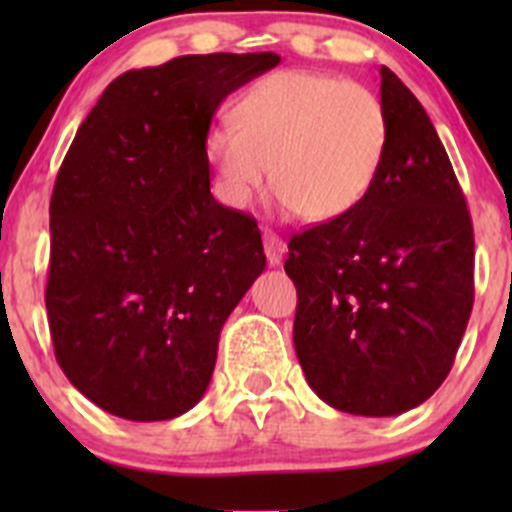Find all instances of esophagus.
<instances>
[{"label": "esophagus", "instance_id": "34e87169", "mask_svg": "<svg viewBox=\"0 0 512 512\" xmlns=\"http://www.w3.org/2000/svg\"><path fill=\"white\" fill-rule=\"evenodd\" d=\"M262 242H265V255H267V262H270L272 267L280 265L282 257H285V252H287L285 240H282L280 235H275V232L265 230V232H262Z\"/></svg>", "mask_w": 512, "mask_h": 512}]
</instances>
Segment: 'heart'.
Returning <instances> with one entry per match:
<instances>
[{"label": "heart", "instance_id": "1", "mask_svg": "<svg viewBox=\"0 0 512 512\" xmlns=\"http://www.w3.org/2000/svg\"><path fill=\"white\" fill-rule=\"evenodd\" d=\"M232 121L205 141L225 203L250 205L272 170L282 208L317 223L342 218L366 198L389 141L379 98L317 71L265 76L240 96Z\"/></svg>", "mask_w": 512, "mask_h": 512}]
</instances>
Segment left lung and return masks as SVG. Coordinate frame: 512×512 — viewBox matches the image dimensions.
Returning <instances> with one entry per match:
<instances>
[{
    "label": "left lung",
    "instance_id": "1",
    "mask_svg": "<svg viewBox=\"0 0 512 512\" xmlns=\"http://www.w3.org/2000/svg\"><path fill=\"white\" fill-rule=\"evenodd\" d=\"M389 141L366 198L289 240L294 352L332 409L399 416L451 371L473 309V225L418 98L381 66Z\"/></svg>",
    "mask_w": 512,
    "mask_h": 512
}]
</instances>
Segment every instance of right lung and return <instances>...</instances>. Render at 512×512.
<instances>
[{
  "label": "right lung",
  "instance_id": "1",
  "mask_svg": "<svg viewBox=\"0 0 512 512\" xmlns=\"http://www.w3.org/2000/svg\"><path fill=\"white\" fill-rule=\"evenodd\" d=\"M280 56L193 54L108 84L51 195L46 282L66 379L126 421L203 399L225 319L265 270L255 218L210 193L220 103Z\"/></svg>",
  "mask_w": 512,
  "mask_h": 512
}]
</instances>
